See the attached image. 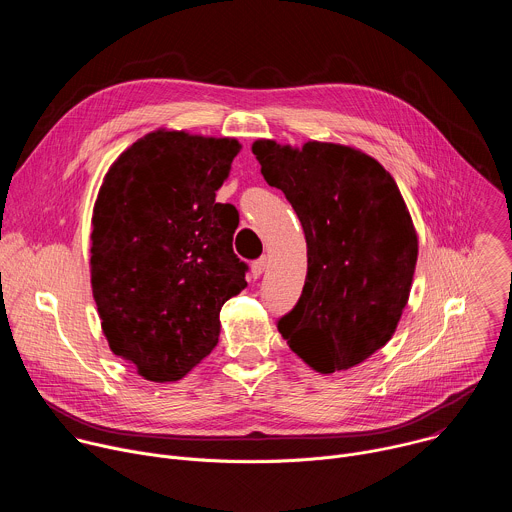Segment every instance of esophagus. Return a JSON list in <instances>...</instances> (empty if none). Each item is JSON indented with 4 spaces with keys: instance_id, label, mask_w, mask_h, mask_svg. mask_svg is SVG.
Instances as JSON below:
<instances>
[{
    "instance_id": "obj_1",
    "label": "esophagus",
    "mask_w": 512,
    "mask_h": 512,
    "mask_svg": "<svg viewBox=\"0 0 512 512\" xmlns=\"http://www.w3.org/2000/svg\"><path fill=\"white\" fill-rule=\"evenodd\" d=\"M265 265H267V259H265V257L255 259V261L251 263V273H253V277H259V275L265 271Z\"/></svg>"
}]
</instances>
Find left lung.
Returning a JSON list of instances; mask_svg holds the SVG:
<instances>
[{
	"instance_id": "8db88e82",
	"label": "left lung",
	"mask_w": 512,
	"mask_h": 512,
	"mask_svg": "<svg viewBox=\"0 0 512 512\" xmlns=\"http://www.w3.org/2000/svg\"><path fill=\"white\" fill-rule=\"evenodd\" d=\"M253 154L308 243L302 296L277 330L322 375L356 367L391 340L411 291L417 235L403 196L377 160L346 145L259 139Z\"/></svg>"
}]
</instances>
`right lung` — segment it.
<instances>
[{
  "mask_svg": "<svg viewBox=\"0 0 512 512\" xmlns=\"http://www.w3.org/2000/svg\"><path fill=\"white\" fill-rule=\"evenodd\" d=\"M241 145L154 131L109 168L93 210L91 283L113 354L156 383L216 346L218 314L247 287L239 212L216 202Z\"/></svg>",
  "mask_w": 512,
  "mask_h": 512,
  "instance_id": "add662e5",
  "label": "right lung"
}]
</instances>
